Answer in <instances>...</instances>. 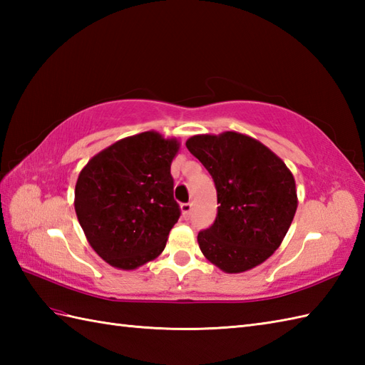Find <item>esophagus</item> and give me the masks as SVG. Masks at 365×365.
Returning a JSON list of instances; mask_svg holds the SVG:
<instances>
[{
	"mask_svg": "<svg viewBox=\"0 0 365 365\" xmlns=\"http://www.w3.org/2000/svg\"><path fill=\"white\" fill-rule=\"evenodd\" d=\"M180 210H182V215L185 216V218H188V216L191 215V210H192V204H191V202L182 204V205H180Z\"/></svg>",
	"mask_w": 365,
	"mask_h": 365,
	"instance_id": "34e87169",
	"label": "esophagus"
}]
</instances>
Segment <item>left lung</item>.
<instances>
[{
	"label": "left lung",
	"mask_w": 365,
	"mask_h": 365,
	"mask_svg": "<svg viewBox=\"0 0 365 365\" xmlns=\"http://www.w3.org/2000/svg\"><path fill=\"white\" fill-rule=\"evenodd\" d=\"M187 147L210 173L220 204L215 222L197 234L200 251L226 273L260 265L282 243L297 212L289 168L257 139L235 131L192 136Z\"/></svg>",
	"instance_id": "left-lung-1"
}]
</instances>
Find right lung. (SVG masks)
Returning a JSON list of instances; mask_svg holds the SVG:
<instances>
[{
	"label": "right lung",
	"mask_w": 365,
	"mask_h": 365,
	"mask_svg": "<svg viewBox=\"0 0 365 365\" xmlns=\"http://www.w3.org/2000/svg\"><path fill=\"white\" fill-rule=\"evenodd\" d=\"M177 139L155 131L123 138L91 158L75 187L89 245L111 267L135 269L163 252L180 218L170 163Z\"/></svg>",
	"instance_id": "add662e5"
}]
</instances>
